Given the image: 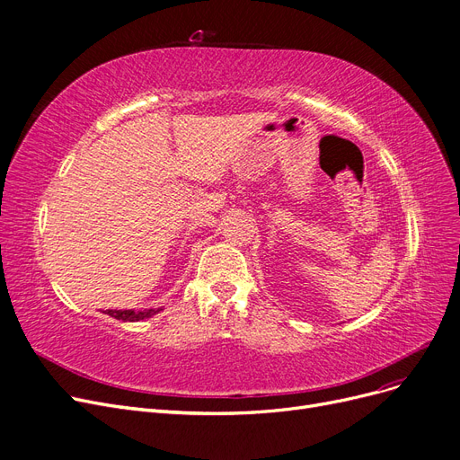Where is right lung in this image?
Wrapping results in <instances>:
<instances>
[{"instance_id": "obj_1", "label": "right lung", "mask_w": 460, "mask_h": 460, "mask_svg": "<svg viewBox=\"0 0 460 460\" xmlns=\"http://www.w3.org/2000/svg\"><path fill=\"white\" fill-rule=\"evenodd\" d=\"M158 311H160V307H158V309H143V311H134V309H107L105 314L115 317V319H119V321H124V323H126V321L134 323V321H141V319H149V317L156 315Z\"/></svg>"}]
</instances>
